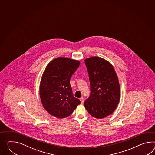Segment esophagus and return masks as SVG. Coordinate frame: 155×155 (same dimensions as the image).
I'll use <instances>...</instances> for the list:
<instances>
[{
  "mask_svg": "<svg viewBox=\"0 0 155 155\" xmlns=\"http://www.w3.org/2000/svg\"><path fill=\"white\" fill-rule=\"evenodd\" d=\"M79 100H80V101H81V104H83V101H84L83 97H81V98H79Z\"/></svg>",
  "mask_w": 155,
  "mask_h": 155,
  "instance_id": "1",
  "label": "esophagus"
}]
</instances>
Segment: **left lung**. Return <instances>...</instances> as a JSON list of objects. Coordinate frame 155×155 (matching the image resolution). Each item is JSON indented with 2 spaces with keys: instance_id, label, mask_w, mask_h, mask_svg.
I'll list each match as a JSON object with an SVG mask.
<instances>
[{
  "instance_id": "1",
  "label": "left lung",
  "mask_w": 155,
  "mask_h": 155,
  "mask_svg": "<svg viewBox=\"0 0 155 155\" xmlns=\"http://www.w3.org/2000/svg\"><path fill=\"white\" fill-rule=\"evenodd\" d=\"M91 86V94L84 102L93 117L103 119L113 114L120 97V84L113 65L102 58L84 59Z\"/></svg>"
}]
</instances>
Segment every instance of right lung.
Wrapping results in <instances>:
<instances>
[{"mask_svg": "<svg viewBox=\"0 0 155 155\" xmlns=\"http://www.w3.org/2000/svg\"><path fill=\"white\" fill-rule=\"evenodd\" d=\"M80 61L69 58L58 57L46 67L40 84V96L46 111L59 119L70 116L79 99L73 96L70 79L79 67Z\"/></svg>", "mask_w": 155, "mask_h": 155, "instance_id": "add662e5", "label": "right lung"}]
</instances>
